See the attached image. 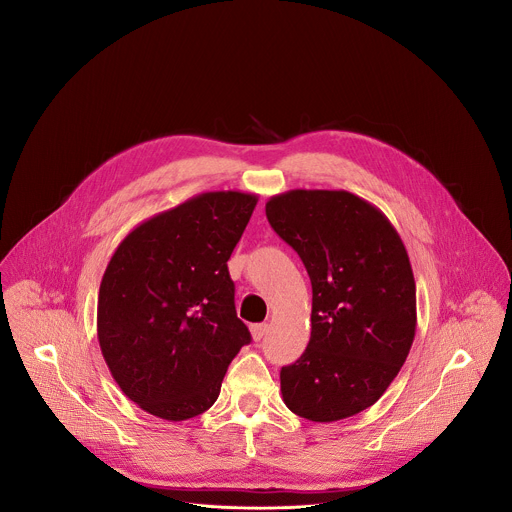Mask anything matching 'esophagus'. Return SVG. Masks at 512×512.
Returning <instances> with one entry per match:
<instances>
[{
  "mask_svg": "<svg viewBox=\"0 0 512 512\" xmlns=\"http://www.w3.org/2000/svg\"><path fill=\"white\" fill-rule=\"evenodd\" d=\"M267 332H269V324H255V326H251V334H253L255 342L263 340L267 336Z\"/></svg>",
  "mask_w": 512,
  "mask_h": 512,
  "instance_id": "1",
  "label": "esophagus"
}]
</instances>
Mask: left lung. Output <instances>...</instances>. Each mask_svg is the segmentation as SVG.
<instances>
[{
  "mask_svg": "<svg viewBox=\"0 0 512 512\" xmlns=\"http://www.w3.org/2000/svg\"><path fill=\"white\" fill-rule=\"evenodd\" d=\"M271 229L312 281V336L279 373L283 403L310 421L375 405L415 338V279L389 218L346 190H289L265 204Z\"/></svg>",
  "mask_w": 512,
  "mask_h": 512,
  "instance_id": "8db88e82",
  "label": "left lung"
}]
</instances>
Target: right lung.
Listing matches in <instances>:
<instances>
[{
	"label": "right lung",
	"instance_id": "obj_1",
	"mask_svg": "<svg viewBox=\"0 0 512 512\" xmlns=\"http://www.w3.org/2000/svg\"><path fill=\"white\" fill-rule=\"evenodd\" d=\"M255 204V194L204 192L143 221L115 249L97 336L115 383L143 411L168 421L204 413L251 342L227 261Z\"/></svg>",
	"mask_w": 512,
	"mask_h": 512
}]
</instances>
